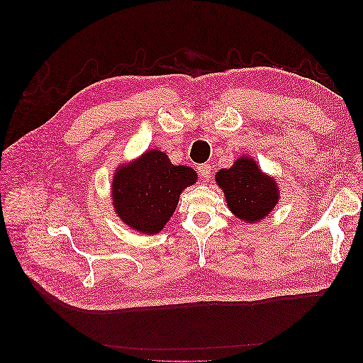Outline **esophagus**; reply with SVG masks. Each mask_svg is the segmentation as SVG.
<instances>
[{
	"label": "esophagus",
	"mask_w": 363,
	"mask_h": 363,
	"mask_svg": "<svg viewBox=\"0 0 363 363\" xmlns=\"http://www.w3.org/2000/svg\"><path fill=\"white\" fill-rule=\"evenodd\" d=\"M211 165L210 164H201L198 167V171H199V176L203 177V179H210L211 177Z\"/></svg>",
	"instance_id": "1"
}]
</instances>
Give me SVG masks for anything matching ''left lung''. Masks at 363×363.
<instances>
[{
  "mask_svg": "<svg viewBox=\"0 0 363 363\" xmlns=\"http://www.w3.org/2000/svg\"><path fill=\"white\" fill-rule=\"evenodd\" d=\"M216 182L230 211L250 223L264 218L279 199L274 180L264 176L251 158H239L229 169H220Z\"/></svg>",
  "mask_w": 363,
  "mask_h": 363,
  "instance_id": "obj_1",
  "label": "left lung"
}]
</instances>
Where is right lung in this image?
Here are the masks:
<instances>
[{
	"instance_id": "right-lung-1",
	"label": "right lung",
	"mask_w": 363,
	"mask_h": 363,
	"mask_svg": "<svg viewBox=\"0 0 363 363\" xmlns=\"http://www.w3.org/2000/svg\"><path fill=\"white\" fill-rule=\"evenodd\" d=\"M196 182L191 167L172 165L165 153L149 150L118 169L112 183L116 214L142 233H158L169 220L184 187Z\"/></svg>"
}]
</instances>
